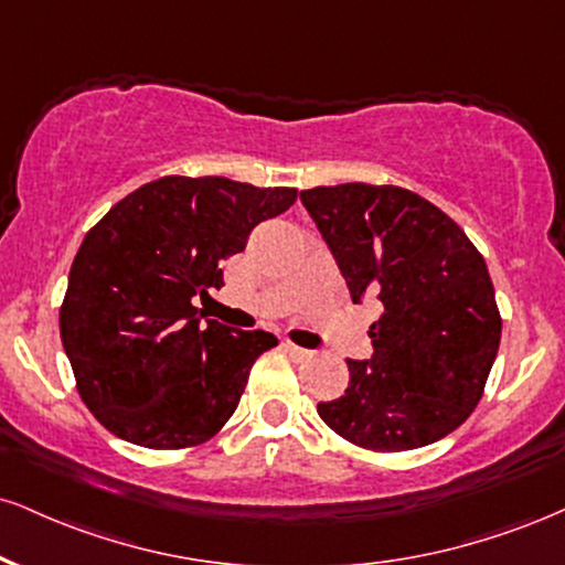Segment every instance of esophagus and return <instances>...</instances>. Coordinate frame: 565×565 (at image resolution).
<instances>
[{"instance_id": "esophagus-1", "label": "esophagus", "mask_w": 565, "mask_h": 565, "mask_svg": "<svg viewBox=\"0 0 565 565\" xmlns=\"http://www.w3.org/2000/svg\"><path fill=\"white\" fill-rule=\"evenodd\" d=\"M284 350H287V355H289L291 360H297V363H300V360H308V358L312 355L310 350H305V348H300V344H295V342L284 344Z\"/></svg>"}]
</instances>
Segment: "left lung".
I'll return each mask as SVG.
<instances>
[{"mask_svg": "<svg viewBox=\"0 0 565 565\" xmlns=\"http://www.w3.org/2000/svg\"><path fill=\"white\" fill-rule=\"evenodd\" d=\"M352 302L379 297L371 360H348L342 397L318 403L331 431L373 452L431 445L466 424L498 358L502 318L484 257L429 200L392 183L302 192Z\"/></svg>", "mask_w": 565, "mask_h": 565, "instance_id": "1", "label": "left lung"}]
</instances>
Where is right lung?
I'll return each mask as SVG.
<instances>
[{"label": "right lung", "mask_w": 565, "mask_h": 565, "mask_svg": "<svg viewBox=\"0 0 565 565\" xmlns=\"http://www.w3.org/2000/svg\"><path fill=\"white\" fill-rule=\"evenodd\" d=\"M297 202L291 186L162 175L113 205L81 242L60 305L76 390L115 437L186 450L234 416L249 369L278 339L202 323L249 231Z\"/></svg>", "instance_id": "right-lung-1"}]
</instances>
